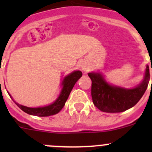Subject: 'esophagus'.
Here are the masks:
<instances>
[{
  "mask_svg": "<svg viewBox=\"0 0 152 152\" xmlns=\"http://www.w3.org/2000/svg\"><path fill=\"white\" fill-rule=\"evenodd\" d=\"M82 70H83V71H85V72H87V70H88V67H87V66H85V65L82 67Z\"/></svg>",
  "mask_w": 152,
  "mask_h": 152,
  "instance_id": "obj_1",
  "label": "esophagus"
}]
</instances>
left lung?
Masks as SVG:
<instances>
[{
	"mask_svg": "<svg viewBox=\"0 0 152 152\" xmlns=\"http://www.w3.org/2000/svg\"><path fill=\"white\" fill-rule=\"evenodd\" d=\"M88 76L92 81L91 96L94 105L101 111L113 113H121L134 107L143 96L150 79L148 65H146L141 83L131 89L110 85L101 73L92 72Z\"/></svg>",
	"mask_w": 152,
	"mask_h": 152,
	"instance_id": "left-lung-1",
	"label": "left lung"
}]
</instances>
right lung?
<instances>
[{
	"instance_id": "right-lung-1",
	"label": "right lung",
	"mask_w": 152,
	"mask_h": 152,
	"mask_svg": "<svg viewBox=\"0 0 152 152\" xmlns=\"http://www.w3.org/2000/svg\"><path fill=\"white\" fill-rule=\"evenodd\" d=\"M82 73L80 70H75V71L72 72L70 74L67 75V76H65V79L62 81V89L60 92V94L58 96L56 100L53 103L50 104V105L32 108V107H28L19 104L18 103L15 102L13 100V99H12V100L14 101V102L16 104L18 107H20L23 111L26 113L27 114L39 116V117H46V116L53 115L59 113L63 108L73 86L75 85L76 82L82 77ZM9 95L10 96V94Z\"/></svg>"
}]
</instances>
